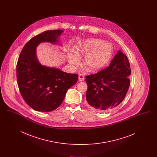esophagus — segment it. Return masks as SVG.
<instances>
[{
  "instance_id": "esophagus-1",
  "label": "esophagus",
  "mask_w": 157,
  "mask_h": 157,
  "mask_svg": "<svg viewBox=\"0 0 157 157\" xmlns=\"http://www.w3.org/2000/svg\"><path fill=\"white\" fill-rule=\"evenodd\" d=\"M79 81H84V76L82 74H79L78 76Z\"/></svg>"
}]
</instances>
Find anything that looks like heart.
Here are the masks:
<instances>
[{"mask_svg":"<svg viewBox=\"0 0 157 157\" xmlns=\"http://www.w3.org/2000/svg\"><path fill=\"white\" fill-rule=\"evenodd\" d=\"M111 46L104 43L101 39L92 38L77 45L76 53L71 51L68 54L69 63L74 67L81 63L79 56L85 55L83 63L90 71H97L104 67L110 58Z\"/></svg>","mask_w":157,"mask_h":157,"instance_id":"heart-1","label":"heart"}]
</instances>
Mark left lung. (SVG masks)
Here are the masks:
<instances>
[{
  "mask_svg": "<svg viewBox=\"0 0 157 157\" xmlns=\"http://www.w3.org/2000/svg\"><path fill=\"white\" fill-rule=\"evenodd\" d=\"M131 74L127 56L118 51L109 66L95 74L86 76L87 105L97 112H107L120 104L125 97Z\"/></svg>",
  "mask_w": 157,
  "mask_h": 157,
  "instance_id": "8db88e82",
  "label": "left lung"
}]
</instances>
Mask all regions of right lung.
<instances>
[{"mask_svg":"<svg viewBox=\"0 0 157 157\" xmlns=\"http://www.w3.org/2000/svg\"><path fill=\"white\" fill-rule=\"evenodd\" d=\"M63 30H47L32 37L21 53L16 65L18 87L25 102L32 109L50 112L62 103L65 94L75 85L78 75L42 65L37 59L36 48L40 43L55 44Z\"/></svg>","mask_w":157,"mask_h":157,"instance_id":"add662e5","label":"right lung"}]
</instances>
